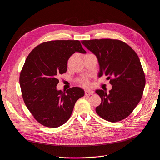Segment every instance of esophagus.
<instances>
[{
	"label": "esophagus",
	"mask_w": 160,
	"mask_h": 160,
	"mask_svg": "<svg viewBox=\"0 0 160 160\" xmlns=\"http://www.w3.org/2000/svg\"><path fill=\"white\" fill-rule=\"evenodd\" d=\"M84 93H85V95H92L93 94V91L92 90H85Z\"/></svg>",
	"instance_id": "obj_1"
}]
</instances>
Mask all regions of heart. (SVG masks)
Listing matches in <instances>:
<instances>
[{
    "mask_svg": "<svg viewBox=\"0 0 160 160\" xmlns=\"http://www.w3.org/2000/svg\"><path fill=\"white\" fill-rule=\"evenodd\" d=\"M81 83L82 84V85H84V86H87L88 84V81L87 79H83L82 81H81Z\"/></svg>",
    "mask_w": 160,
    "mask_h": 160,
    "instance_id": "b5f03b06",
    "label": "heart"
}]
</instances>
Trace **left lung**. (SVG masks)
Returning a JSON list of instances; mask_svg holds the SVG:
<instances>
[{
  "mask_svg": "<svg viewBox=\"0 0 160 160\" xmlns=\"http://www.w3.org/2000/svg\"><path fill=\"white\" fill-rule=\"evenodd\" d=\"M99 64V77L108 76L112 85L109 93L97 90L101 102L96 107L102 119L115 123L127 118L142 98L145 76L136 53L125 42L103 39L82 41Z\"/></svg>",
  "mask_w": 160,
  "mask_h": 160,
  "instance_id": "8db88e82",
  "label": "left lung"
}]
</instances>
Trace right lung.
Returning a JSON list of instances; mask_svg holds the SVG:
<instances>
[{
  "mask_svg": "<svg viewBox=\"0 0 160 160\" xmlns=\"http://www.w3.org/2000/svg\"><path fill=\"white\" fill-rule=\"evenodd\" d=\"M75 52L86 53L79 41L57 40L41 43L27 57L20 74L25 105L41 125L56 128L70 118L76 102L84 95L79 87L58 90L59 74L67 70Z\"/></svg>",
  "mask_w": 160,
  "mask_h": 160,
  "instance_id": "right-lung-1",
  "label": "right lung"
}]
</instances>
